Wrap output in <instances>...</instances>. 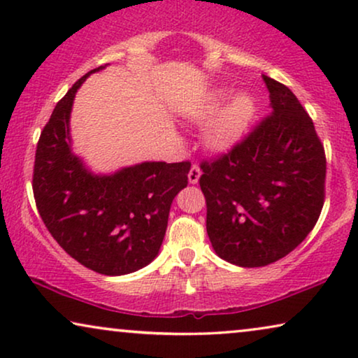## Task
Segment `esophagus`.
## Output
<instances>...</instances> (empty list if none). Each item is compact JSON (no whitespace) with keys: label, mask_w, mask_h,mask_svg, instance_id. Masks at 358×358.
Segmentation results:
<instances>
[{"label":"esophagus","mask_w":358,"mask_h":358,"mask_svg":"<svg viewBox=\"0 0 358 358\" xmlns=\"http://www.w3.org/2000/svg\"><path fill=\"white\" fill-rule=\"evenodd\" d=\"M200 174H202V171H200L199 166L192 164V168H190V171H189V182L190 184H197Z\"/></svg>","instance_id":"34e87169"}]
</instances>
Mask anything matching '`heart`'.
Returning a JSON list of instances; mask_svg holds the SVG:
<instances>
[{"instance_id":"obj_1","label":"heart","mask_w":358,"mask_h":358,"mask_svg":"<svg viewBox=\"0 0 358 358\" xmlns=\"http://www.w3.org/2000/svg\"><path fill=\"white\" fill-rule=\"evenodd\" d=\"M229 97H231V91L227 87L217 90L210 92L192 110V119L197 122H207L215 115L205 131V141L210 148L217 151H227L239 143L256 119L257 104L251 94L241 92L224 105V102Z\"/></svg>"}]
</instances>
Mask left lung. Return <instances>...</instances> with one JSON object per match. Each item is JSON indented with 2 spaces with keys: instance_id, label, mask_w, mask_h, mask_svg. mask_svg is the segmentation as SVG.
<instances>
[{
  "instance_id": "obj_1",
  "label": "left lung",
  "mask_w": 358,
  "mask_h": 358,
  "mask_svg": "<svg viewBox=\"0 0 358 358\" xmlns=\"http://www.w3.org/2000/svg\"><path fill=\"white\" fill-rule=\"evenodd\" d=\"M262 78L271 114L200 163L210 243L239 267L290 254L315 228L326 197V153L311 117L285 85Z\"/></svg>"
}]
</instances>
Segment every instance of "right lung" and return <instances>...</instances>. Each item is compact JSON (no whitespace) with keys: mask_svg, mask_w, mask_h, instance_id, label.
<instances>
[{"mask_svg":"<svg viewBox=\"0 0 358 358\" xmlns=\"http://www.w3.org/2000/svg\"><path fill=\"white\" fill-rule=\"evenodd\" d=\"M101 68L80 78L53 109L37 143L32 190L43 224L68 256L97 273L124 275L158 254L190 163H141L112 176L83 166L70 148V112L78 87Z\"/></svg>","mask_w":358,"mask_h":358,"instance_id":"1","label":"right lung"}]
</instances>
